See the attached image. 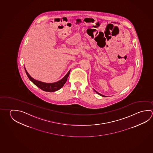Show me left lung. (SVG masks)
<instances>
[{
	"label": "left lung",
	"instance_id": "obj_1",
	"mask_svg": "<svg viewBox=\"0 0 153 153\" xmlns=\"http://www.w3.org/2000/svg\"><path fill=\"white\" fill-rule=\"evenodd\" d=\"M94 91H96V93H97V94H99V95H100V96H102V97H105V96H103V95H102V94H99V93H98V92H97L96 91H95V90H94Z\"/></svg>",
	"mask_w": 153,
	"mask_h": 153
}]
</instances>
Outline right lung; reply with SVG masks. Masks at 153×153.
I'll return each mask as SVG.
<instances>
[{
  "instance_id": "obj_1",
  "label": "right lung",
  "mask_w": 153,
  "mask_h": 153,
  "mask_svg": "<svg viewBox=\"0 0 153 153\" xmlns=\"http://www.w3.org/2000/svg\"><path fill=\"white\" fill-rule=\"evenodd\" d=\"M25 70L26 71V73L27 74L28 77L29 78L30 80L33 83L35 84V85L37 86L38 88H41L43 91H46V92H55V91H57L61 88H62L63 86L64 85L65 82L67 80V78L68 76L70 74V71L67 73V74L64 77L62 78V79L53 83H43L40 81L35 80L33 79L27 73V71L26 70L25 68Z\"/></svg>"
}]
</instances>
